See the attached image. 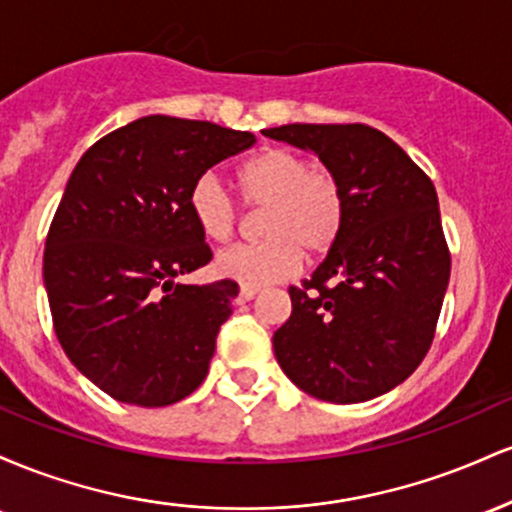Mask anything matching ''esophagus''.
<instances>
[{
  "instance_id": "esophagus-1",
  "label": "esophagus",
  "mask_w": 512,
  "mask_h": 512,
  "mask_svg": "<svg viewBox=\"0 0 512 512\" xmlns=\"http://www.w3.org/2000/svg\"><path fill=\"white\" fill-rule=\"evenodd\" d=\"M260 293V289H250V286H240L238 291V303H248Z\"/></svg>"
}]
</instances>
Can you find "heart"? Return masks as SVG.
I'll return each instance as SVG.
<instances>
[{
    "mask_svg": "<svg viewBox=\"0 0 512 512\" xmlns=\"http://www.w3.org/2000/svg\"><path fill=\"white\" fill-rule=\"evenodd\" d=\"M238 192L250 207H264V240L221 250L214 272L221 279L260 289L298 269L305 255H322L339 238L344 223V195L339 182L315 170L303 154L267 149L236 175ZM187 209L204 238L226 243L238 223V209L214 173L199 175L187 195Z\"/></svg>",
    "mask_w": 512,
    "mask_h": 512,
    "instance_id": "1",
    "label": "heart"
}]
</instances>
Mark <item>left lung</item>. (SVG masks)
Here are the masks:
<instances>
[{"mask_svg":"<svg viewBox=\"0 0 512 512\" xmlns=\"http://www.w3.org/2000/svg\"><path fill=\"white\" fill-rule=\"evenodd\" d=\"M264 137L310 151L344 195L339 238L274 332V356L310 397H380L424 361L450 279L428 175L368 125H281Z\"/></svg>","mask_w":512,"mask_h":512,"instance_id":"left-lung-1","label":"left lung"}]
</instances>
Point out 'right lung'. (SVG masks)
I'll return each mask as SVG.
<instances>
[{
	"label": "right lung",
	"instance_id": "obj_1",
	"mask_svg": "<svg viewBox=\"0 0 512 512\" xmlns=\"http://www.w3.org/2000/svg\"><path fill=\"white\" fill-rule=\"evenodd\" d=\"M255 134L149 115L81 156L48 240L55 334L81 375L117 402L168 407L207 378L236 281L180 284L211 260L187 195Z\"/></svg>",
	"mask_w": 512,
	"mask_h": 512
}]
</instances>
